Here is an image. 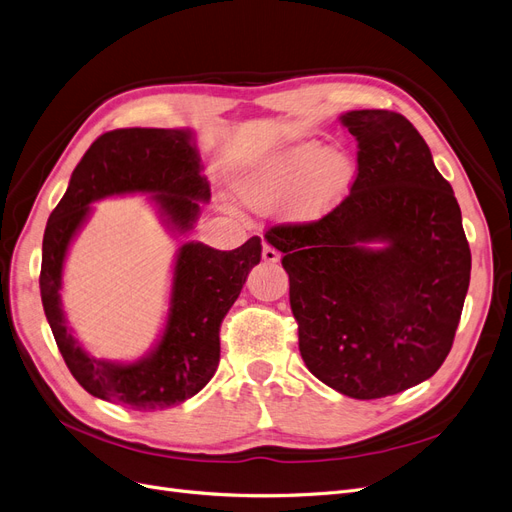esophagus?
I'll list each match as a JSON object with an SVG mask.
<instances>
[{"mask_svg": "<svg viewBox=\"0 0 512 512\" xmlns=\"http://www.w3.org/2000/svg\"><path fill=\"white\" fill-rule=\"evenodd\" d=\"M261 257H263V261H266V263H278V261H280V253L274 249V246H270V244H263Z\"/></svg>", "mask_w": 512, "mask_h": 512, "instance_id": "obj_1", "label": "esophagus"}]
</instances>
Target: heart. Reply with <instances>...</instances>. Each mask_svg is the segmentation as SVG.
Wrapping results in <instances>:
<instances>
[{
  "mask_svg": "<svg viewBox=\"0 0 512 512\" xmlns=\"http://www.w3.org/2000/svg\"><path fill=\"white\" fill-rule=\"evenodd\" d=\"M352 179L354 164L342 151L301 141L253 162L238 177L236 189L255 211H270L289 200L297 219H318L346 196Z\"/></svg>",
  "mask_w": 512,
  "mask_h": 512,
  "instance_id": "heart-1",
  "label": "heart"
}]
</instances>
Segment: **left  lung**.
Instances as JSON below:
<instances>
[{"label":"left lung","mask_w":512,"mask_h":512,"mask_svg":"<svg viewBox=\"0 0 512 512\" xmlns=\"http://www.w3.org/2000/svg\"><path fill=\"white\" fill-rule=\"evenodd\" d=\"M350 194L323 219L282 223V253L299 352L320 382L352 399H382L437 373L470 282V249L451 185L415 126L396 111L356 109ZM382 241V250H371Z\"/></svg>","instance_id":"8db88e82"}]
</instances>
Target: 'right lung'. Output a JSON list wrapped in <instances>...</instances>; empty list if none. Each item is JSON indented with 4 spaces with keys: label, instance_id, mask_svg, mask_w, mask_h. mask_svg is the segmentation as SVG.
<instances>
[{
    "label": "right lung",
    "instance_id": "add662e5",
    "mask_svg": "<svg viewBox=\"0 0 512 512\" xmlns=\"http://www.w3.org/2000/svg\"><path fill=\"white\" fill-rule=\"evenodd\" d=\"M200 170L189 128L111 130L88 147L65 196L50 213L40 272L44 312L71 375L97 399L139 411L166 409L192 399L217 371L219 329L261 259L259 236L234 251H217L202 242L181 246L166 327L156 348L135 363L90 356L67 327L59 293L69 244L88 219L92 202L149 194L170 230L185 234L200 215V202L211 198Z\"/></svg>",
    "mask_w": 512,
    "mask_h": 512
}]
</instances>
